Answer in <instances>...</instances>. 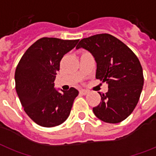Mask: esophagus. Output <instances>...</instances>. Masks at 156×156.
Here are the masks:
<instances>
[{
  "label": "esophagus",
  "instance_id": "34e87169",
  "mask_svg": "<svg viewBox=\"0 0 156 156\" xmlns=\"http://www.w3.org/2000/svg\"><path fill=\"white\" fill-rule=\"evenodd\" d=\"M87 93H88V91H87V90H80V94H84V95H86Z\"/></svg>",
  "mask_w": 156,
  "mask_h": 156
}]
</instances>
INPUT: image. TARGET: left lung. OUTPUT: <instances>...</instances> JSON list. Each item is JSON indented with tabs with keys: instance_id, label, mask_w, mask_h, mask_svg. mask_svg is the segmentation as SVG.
Returning <instances> with one entry per match:
<instances>
[{
	"instance_id": "8db88e82",
	"label": "left lung",
	"mask_w": 156,
	"mask_h": 156,
	"mask_svg": "<svg viewBox=\"0 0 156 156\" xmlns=\"http://www.w3.org/2000/svg\"><path fill=\"white\" fill-rule=\"evenodd\" d=\"M92 54L97 62L96 78L108 83V92L101 94L94 107L95 116L104 122L116 124L133 112L144 86L140 60L123 42L110 34H98L80 40L76 48Z\"/></svg>"
}]
</instances>
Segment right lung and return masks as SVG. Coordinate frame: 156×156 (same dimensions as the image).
Wrapping results in <instances>:
<instances>
[{"mask_svg":"<svg viewBox=\"0 0 156 156\" xmlns=\"http://www.w3.org/2000/svg\"><path fill=\"white\" fill-rule=\"evenodd\" d=\"M78 41L43 37L28 48L16 66V94L27 116L40 126H58L70 115L78 91L70 87L58 93L54 82L60 61Z\"/></svg>","mask_w":156,"mask_h":156,"instance_id":"add662e5","label":"right lung"}]
</instances>
